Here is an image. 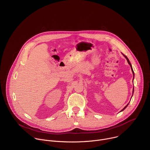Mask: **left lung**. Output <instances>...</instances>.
<instances>
[{
    "label": "left lung",
    "mask_w": 150,
    "mask_h": 150,
    "mask_svg": "<svg viewBox=\"0 0 150 150\" xmlns=\"http://www.w3.org/2000/svg\"><path fill=\"white\" fill-rule=\"evenodd\" d=\"M123 56L125 57V58L126 59V60H127V63H129V65L131 66V69H132V73H133V75H134V71H133V69H132V65H131V63H130V62H129V59H128V58H127V57H126L125 55H124L123 54ZM133 80H134V78H133ZM134 88L133 89V94H134ZM132 96H133V94H132ZM131 98H132V97H131ZM129 103H128V104H127V105H126L125 107V108H123V109H122V110L120 112H122L123 110H125V109L127 108V106L128 105V104H129Z\"/></svg>",
    "instance_id": "left-lung-1"
}]
</instances>
